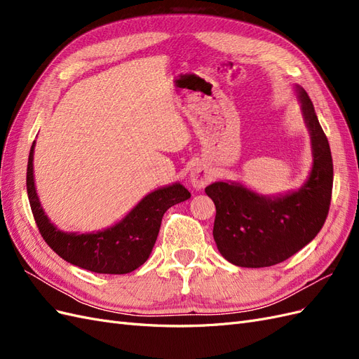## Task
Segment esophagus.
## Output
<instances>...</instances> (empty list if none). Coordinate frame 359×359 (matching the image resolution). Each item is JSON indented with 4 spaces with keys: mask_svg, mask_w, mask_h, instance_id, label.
<instances>
[{
    "mask_svg": "<svg viewBox=\"0 0 359 359\" xmlns=\"http://www.w3.org/2000/svg\"><path fill=\"white\" fill-rule=\"evenodd\" d=\"M212 180V173L203 165H196L190 173V182L194 189H203Z\"/></svg>",
    "mask_w": 359,
    "mask_h": 359,
    "instance_id": "esophagus-1",
    "label": "esophagus"
}]
</instances>
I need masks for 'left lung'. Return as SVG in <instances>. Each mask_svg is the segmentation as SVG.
<instances>
[{"mask_svg":"<svg viewBox=\"0 0 359 359\" xmlns=\"http://www.w3.org/2000/svg\"><path fill=\"white\" fill-rule=\"evenodd\" d=\"M298 93L314 157L307 182L274 199L236 182H214L205 189L215 205L214 241L233 265L264 268L283 262L319 233L328 217L334 180L331 149L309 94L302 88Z\"/></svg>","mask_w":359,"mask_h":359,"instance_id":"left-lung-1","label":"left lung"}]
</instances>
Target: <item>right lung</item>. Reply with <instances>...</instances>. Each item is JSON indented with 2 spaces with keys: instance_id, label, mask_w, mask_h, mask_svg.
I'll list each match as a JSON object with an SVG mask.
<instances>
[{
  "instance_id": "add662e5",
  "label": "right lung",
  "mask_w": 359,
  "mask_h": 359,
  "mask_svg": "<svg viewBox=\"0 0 359 359\" xmlns=\"http://www.w3.org/2000/svg\"><path fill=\"white\" fill-rule=\"evenodd\" d=\"M32 142L27 191L39 232L43 240L67 262L99 274H127L147 262L160 231L161 219L170 206L187 201L191 194L181 184L158 189L140 201L124 220L95 233H64L43 212L32 177Z\"/></svg>"
}]
</instances>
